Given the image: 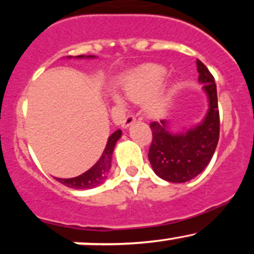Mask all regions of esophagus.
I'll list each match as a JSON object with an SVG mask.
<instances>
[{
    "label": "esophagus",
    "instance_id": "1",
    "mask_svg": "<svg viewBox=\"0 0 254 254\" xmlns=\"http://www.w3.org/2000/svg\"><path fill=\"white\" fill-rule=\"evenodd\" d=\"M135 121H136L135 116H133V115H127V117H125L123 123H122V127H129L130 125L132 124Z\"/></svg>",
    "mask_w": 254,
    "mask_h": 254
}]
</instances>
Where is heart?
Here are the masks:
<instances>
[{"mask_svg": "<svg viewBox=\"0 0 254 254\" xmlns=\"http://www.w3.org/2000/svg\"><path fill=\"white\" fill-rule=\"evenodd\" d=\"M165 76L166 69L162 66H144L131 77L129 84L127 86V95L132 100H143L161 84ZM168 101L170 98L165 92H155L145 100V110L149 115H161L167 107Z\"/></svg>", "mask_w": 254, "mask_h": 254, "instance_id": "b5f03b06", "label": "heart"}]
</instances>
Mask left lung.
Instances as JSON below:
<instances>
[{
  "label": "left lung",
  "instance_id": "1",
  "mask_svg": "<svg viewBox=\"0 0 254 254\" xmlns=\"http://www.w3.org/2000/svg\"><path fill=\"white\" fill-rule=\"evenodd\" d=\"M196 63L198 81L209 99L202 123L180 133L171 132L165 119L150 123L153 139L148 157L156 176L171 183H185L197 177L210 162L220 137L216 83L208 68L199 60Z\"/></svg>",
  "mask_w": 254,
  "mask_h": 254
}]
</instances>
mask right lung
<instances>
[{
	"label": "right lung",
	"instance_id": "1",
	"mask_svg": "<svg viewBox=\"0 0 254 254\" xmlns=\"http://www.w3.org/2000/svg\"><path fill=\"white\" fill-rule=\"evenodd\" d=\"M83 58V55L78 56ZM93 57V56H87ZM122 131L117 130L112 133L107 139L106 147L104 148L103 154H101L100 159L98 160L97 164L89 168L88 171L84 172L81 176L75 178H69V179H62V178H56L57 182H60L63 185L68 186L70 189H76V190H86V189H92L95 186L100 185L101 183L106 179L107 174L111 168V160H112V153L115 149V145L117 141L121 138Z\"/></svg>",
	"mask_w": 254,
	"mask_h": 254
}]
</instances>
